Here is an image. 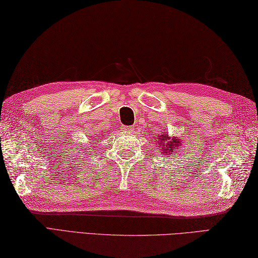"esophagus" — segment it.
Segmentation results:
<instances>
[{"label": "esophagus", "mask_w": 258, "mask_h": 258, "mask_svg": "<svg viewBox=\"0 0 258 258\" xmlns=\"http://www.w3.org/2000/svg\"><path fill=\"white\" fill-rule=\"evenodd\" d=\"M122 131H123L124 133H131L133 130H132V127H128V126H124V127L122 128Z\"/></svg>", "instance_id": "obj_1"}]
</instances>
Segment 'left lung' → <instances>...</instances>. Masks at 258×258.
<instances>
[{"label":"left lung","mask_w":258,"mask_h":258,"mask_svg":"<svg viewBox=\"0 0 258 258\" xmlns=\"http://www.w3.org/2000/svg\"><path fill=\"white\" fill-rule=\"evenodd\" d=\"M157 141V147L160 149L162 153V156H173L176 151L179 150L180 145H182V141L175 136H169L167 133L163 131L162 134L155 135Z\"/></svg>","instance_id":"8db88e82"}]
</instances>
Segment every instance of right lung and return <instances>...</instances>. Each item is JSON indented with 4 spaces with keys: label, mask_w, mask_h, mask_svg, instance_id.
Returning <instances> with one entry per match:
<instances>
[{
    "label": "right lung",
    "mask_w": 258,
    "mask_h": 258,
    "mask_svg": "<svg viewBox=\"0 0 258 258\" xmlns=\"http://www.w3.org/2000/svg\"><path fill=\"white\" fill-rule=\"evenodd\" d=\"M76 147H79V146H76ZM74 149H75V147H74ZM80 149H81V150H79V152L76 153V154H80V153H82V152H85V151H83L84 147H80Z\"/></svg>",
    "instance_id": "1"
}]
</instances>
